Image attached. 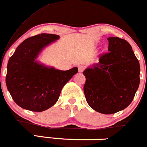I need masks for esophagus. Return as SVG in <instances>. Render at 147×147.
<instances>
[{
    "label": "esophagus",
    "mask_w": 147,
    "mask_h": 147,
    "mask_svg": "<svg viewBox=\"0 0 147 147\" xmlns=\"http://www.w3.org/2000/svg\"><path fill=\"white\" fill-rule=\"evenodd\" d=\"M78 69L79 72H82L84 70V69H85V66H84V65H79Z\"/></svg>",
    "instance_id": "obj_1"
}]
</instances>
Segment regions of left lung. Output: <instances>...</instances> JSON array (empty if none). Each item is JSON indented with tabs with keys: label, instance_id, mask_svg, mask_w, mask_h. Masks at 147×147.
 <instances>
[{
	"label": "left lung",
	"instance_id": "1",
	"mask_svg": "<svg viewBox=\"0 0 147 147\" xmlns=\"http://www.w3.org/2000/svg\"><path fill=\"white\" fill-rule=\"evenodd\" d=\"M109 52L86 69L84 91L92 109L102 114L124 110L132 102L140 84L139 61L126 40L109 37Z\"/></svg>",
	"mask_w": 147,
	"mask_h": 147
}]
</instances>
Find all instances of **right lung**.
Segmentation results:
<instances>
[{
  "mask_svg": "<svg viewBox=\"0 0 147 147\" xmlns=\"http://www.w3.org/2000/svg\"><path fill=\"white\" fill-rule=\"evenodd\" d=\"M59 38V35L45 33L30 37L18 45L9 58L6 85L20 107L34 112L50 109L56 104L65 84L78 72L77 67L63 71L36 60L45 47Z\"/></svg>",
  "mask_w": 147,
  "mask_h": 147,
  "instance_id": "right-lung-1",
  "label": "right lung"
}]
</instances>
